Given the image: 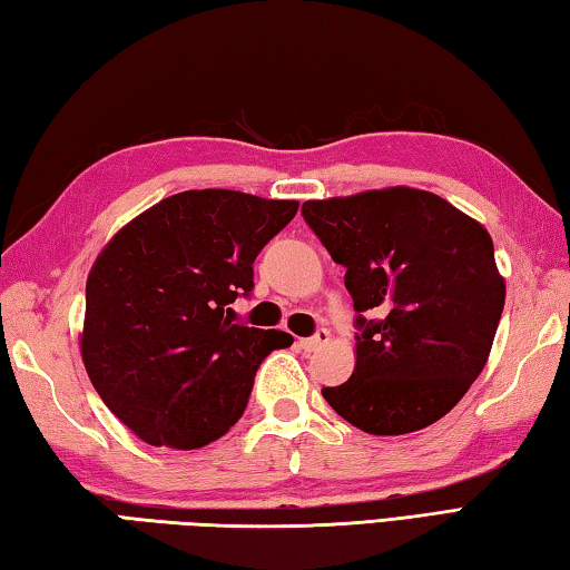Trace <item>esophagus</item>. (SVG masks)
I'll use <instances>...</instances> for the list:
<instances>
[{
  "label": "esophagus",
  "instance_id": "1",
  "mask_svg": "<svg viewBox=\"0 0 570 570\" xmlns=\"http://www.w3.org/2000/svg\"><path fill=\"white\" fill-rule=\"evenodd\" d=\"M327 342H330V332H327V330H317L315 337L299 340L297 345H299V350H305V352H315V350H320L322 345H327Z\"/></svg>",
  "mask_w": 570,
  "mask_h": 570
}]
</instances>
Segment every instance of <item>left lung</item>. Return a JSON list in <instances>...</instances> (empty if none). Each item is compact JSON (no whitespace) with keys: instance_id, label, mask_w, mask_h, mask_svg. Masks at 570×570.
<instances>
[{"instance_id":"left-lung-1","label":"left lung","mask_w":570,"mask_h":570,"mask_svg":"<svg viewBox=\"0 0 570 570\" xmlns=\"http://www.w3.org/2000/svg\"><path fill=\"white\" fill-rule=\"evenodd\" d=\"M303 216L345 265L357 313L354 372L322 396L367 434L400 436L442 419L484 364L507 299L489 230L410 186L305 200Z\"/></svg>"}]
</instances>
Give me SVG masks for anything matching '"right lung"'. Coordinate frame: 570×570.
<instances>
[{
	"label": "right lung",
	"mask_w": 570,
	"mask_h": 570,
	"mask_svg": "<svg viewBox=\"0 0 570 570\" xmlns=\"http://www.w3.org/2000/svg\"><path fill=\"white\" fill-rule=\"evenodd\" d=\"M297 200L184 190L128 220L86 277L79 335L104 404L151 446L200 449L248 404L255 372L283 330L233 325L253 261L295 218Z\"/></svg>",
	"instance_id": "1"
}]
</instances>
